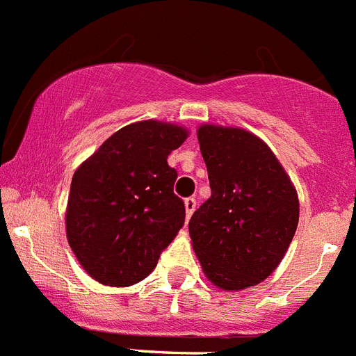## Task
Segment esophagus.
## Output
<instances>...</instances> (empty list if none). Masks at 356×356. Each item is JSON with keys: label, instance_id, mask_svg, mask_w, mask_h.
Returning <instances> with one entry per match:
<instances>
[{"label": "esophagus", "instance_id": "1", "mask_svg": "<svg viewBox=\"0 0 356 356\" xmlns=\"http://www.w3.org/2000/svg\"><path fill=\"white\" fill-rule=\"evenodd\" d=\"M184 204H185V215H187V218H191V215L194 213L195 210V200L194 197H187Z\"/></svg>", "mask_w": 356, "mask_h": 356}]
</instances>
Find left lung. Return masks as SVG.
Masks as SVG:
<instances>
[{
    "label": "left lung",
    "instance_id": "1",
    "mask_svg": "<svg viewBox=\"0 0 356 356\" xmlns=\"http://www.w3.org/2000/svg\"><path fill=\"white\" fill-rule=\"evenodd\" d=\"M211 195L188 222L192 249L211 284L242 291L272 275L298 226L291 178L270 146L240 127L197 129Z\"/></svg>",
    "mask_w": 356,
    "mask_h": 356
}]
</instances>
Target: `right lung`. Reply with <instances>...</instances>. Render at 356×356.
Here are the masks:
<instances>
[{
    "label": "right lung",
    "mask_w": 356,
    "mask_h": 356,
    "mask_svg": "<svg viewBox=\"0 0 356 356\" xmlns=\"http://www.w3.org/2000/svg\"><path fill=\"white\" fill-rule=\"evenodd\" d=\"M188 138L181 125L145 120L123 127L72 176L65 229L84 272L113 288L138 284L185 222L168 156Z\"/></svg>",
    "instance_id": "add662e5"
}]
</instances>
